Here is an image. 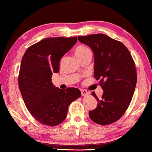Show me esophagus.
Returning a JSON list of instances; mask_svg holds the SVG:
<instances>
[{
	"instance_id": "34e87169",
	"label": "esophagus",
	"mask_w": 152,
	"mask_h": 152,
	"mask_svg": "<svg viewBox=\"0 0 152 152\" xmlns=\"http://www.w3.org/2000/svg\"><path fill=\"white\" fill-rule=\"evenodd\" d=\"M81 93H82V95H86L89 94V92L85 89H81Z\"/></svg>"
}]
</instances>
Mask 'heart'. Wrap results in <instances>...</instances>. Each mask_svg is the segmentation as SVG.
<instances>
[{"instance_id": "obj_1", "label": "heart", "mask_w": 152, "mask_h": 152, "mask_svg": "<svg viewBox=\"0 0 152 152\" xmlns=\"http://www.w3.org/2000/svg\"><path fill=\"white\" fill-rule=\"evenodd\" d=\"M75 53L77 58L84 57L87 55H92L91 49L85 45H79L78 47H77L75 50Z\"/></svg>"}]
</instances>
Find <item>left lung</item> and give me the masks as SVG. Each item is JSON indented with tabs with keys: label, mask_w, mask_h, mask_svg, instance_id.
Returning <instances> with one entry per match:
<instances>
[{
	"label": "left lung",
	"mask_w": 152,
	"mask_h": 152,
	"mask_svg": "<svg viewBox=\"0 0 152 152\" xmlns=\"http://www.w3.org/2000/svg\"><path fill=\"white\" fill-rule=\"evenodd\" d=\"M91 48L95 56L94 77L103 89L97 107L89 117L95 123L108 125L120 119L129 106L137 82L135 62L125 45L104 34L78 37Z\"/></svg>",
	"instance_id": "1"
}]
</instances>
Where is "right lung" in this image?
Returning a JSON list of instances; mask_svg holds the SVG:
<instances>
[{
	"mask_svg": "<svg viewBox=\"0 0 152 152\" xmlns=\"http://www.w3.org/2000/svg\"><path fill=\"white\" fill-rule=\"evenodd\" d=\"M77 37H51L26 50L18 74V86L27 109L35 120L55 126L65 120L72 102L81 96L76 88L59 89L52 83L59 71L61 58L72 48Z\"/></svg>",
	"mask_w": 152,
	"mask_h": 152,
	"instance_id": "1",
	"label": "right lung"
}]
</instances>
